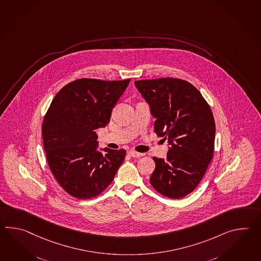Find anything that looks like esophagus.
<instances>
[{"instance_id": "34e87169", "label": "esophagus", "mask_w": 261, "mask_h": 261, "mask_svg": "<svg viewBox=\"0 0 261 261\" xmlns=\"http://www.w3.org/2000/svg\"><path fill=\"white\" fill-rule=\"evenodd\" d=\"M128 155L131 157H135V158H138V157L143 156V154H142V153H139V152H137V151H128Z\"/></svg>"}]
</instances>
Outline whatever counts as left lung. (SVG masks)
I'll use <instances>...</instances> for the list:
<instances>
[{
    "instance_id": "8db88e82",
    "label": "left lung",
    "mask_w": 261,
    "mask_h": 261,
    "mask_svg": "<svg viewBox=\"0 0 261 261\" xmlns=\"http://www.w3.org/2000/svg\"><path fill=\"white\" fill-rule=\"evenodd\" d=\"M155 118L154 132L167 139V158L152 159V187L170 198L190 194L202 180L214 155L215 122L201 93L182 80L135 81Z\"/></svg>"
}]
</instances>
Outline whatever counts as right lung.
Masks as SVG:
<instances>
[{"label": "right lung", "instance_id": "1", "mask_svg": "<svg viewBox=\"0 0 261 261\" xmlns=\"http://www.w3.org/2000/svg\"><path fill=\"white\" fill-rule=\"evenodd\" d=\"M129 82L81 79L53 98L42 124L44 149L55 179L72 197L98 196L124 160L123 149H98L95 131L109 124Z\"/></svg>", "mask_w": 261, "mask_h": 261}]
</instances>
